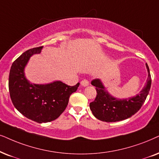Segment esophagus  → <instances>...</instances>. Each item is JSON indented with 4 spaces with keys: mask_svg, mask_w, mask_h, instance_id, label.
<instances>
[{
    "mask_svg": "<svg viewBox=\"0 0 159 159\" xmlns=\"http://www.w3.org/2000/svg\"><path fill=\"white\" fill-rule=\"evenodd\" d=\"M80 84H81L82 86H83V87H86V86H88V84H89V82L87 80H82L81 82H80Z\"/></svg>",
    "mask_w": 159,
    "mask_h": 159,
    "instance_id": "esophagus-1",
    "label": "esophagus"
}]
</instances>
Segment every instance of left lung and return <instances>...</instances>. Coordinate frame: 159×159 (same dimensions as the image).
Listing matches in <instances>:
<instances>
[{
	"mask_svg": "<svg viewBox=\"0 0 159 159\" xmlns=\"http://www.w3.org/2000/svg\"><path fill=\"white\" fill-rule=\"evenodd\" d=\"M146 68L148 70L147 82L139 93L133 97L122 99L114 97L107 91L102 80H93L91 84L96 87L97 92L95 100L90 103L93 115L98 120L110 123L125 120L137 112L145 102L151 86V77L147 63Z\"/></svg>",
	"mask_w": 159,
	"mask_h": 159,
	"instance_id": "left-lung-1",
	"label": "left lung"
}]
</instances>
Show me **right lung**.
I'll return each instance as SVG.
<instances>
[{
    "instance_id": "obj_1",
    "label": "right lung",
    "mask_w": 159,
    "mask_h": 159,
    "mask_svg": "<svg viewBox=\"0 0 159 159\" xmlns=\"http://www.w3.org/2000/svg\"><path fill=\"white\" fill-rule=\"evenodd\" d=\"M43 47L28 49L12 63L9 78L10 97L14 106L28 119L42 123L57 119L66 108L70 96L80 82L69 86L57 80L47 84L31 83L25 68L32 55L40 54Z\"/></svg>"
}]
</instances>
